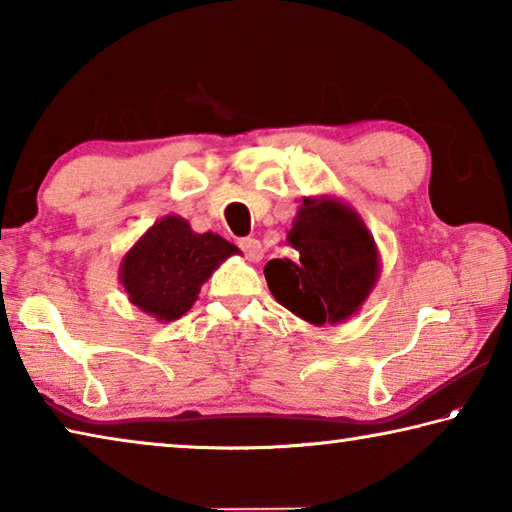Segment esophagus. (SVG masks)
<instances>
[{
    "label": "esophagus",
    "instance_id": "esophagus-1",
    "mask_svg": "<svg viewBox=\"0 0 512 512\" xmlns=\"http://www.w3.org/2000/svg\"><path fill=\"white\" fill-rule=\"evenodd\" d=\"M239 248L244 250V255L250 259V262H259L264 257V248L255 237H244L239 239Z\"/></svg>",
    "mask_w": 512,
    "mask_h": 512
}]
</instances>
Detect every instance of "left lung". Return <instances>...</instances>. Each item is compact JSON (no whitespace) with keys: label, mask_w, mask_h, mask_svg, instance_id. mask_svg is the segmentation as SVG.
<instances>
[{"label":"left lung","mask_w":512,"mask_h":512,"mask_svg":"<svg viewBox=\"0 0 512 512\" xmlns=\"http://www.w3.org/2000/svg\"><path fill=\"white\" fill-rule=\"evenodd\" d=\"M287 244L298 257L264 266L273 298L316 327L357 314L381 271L375 237L361 216L341 198L305 196Z\"/></svg>","instance_id":"obj_1"}]
</instances>
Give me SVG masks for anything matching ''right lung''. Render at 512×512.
<instances>
[{
	"label": "right lung",
	"mask_w": 512,
	"mask_h": 512,
	"mask_svg": "<svg viewBox=\"0 0 512 512\" xmlns=\"http://www.w3.org/2000/svg\"><path fill=\"white\" fill-rule=\"evenodd\" d=\"M239 248L214 232L192 230L176 214L162 216L128 248L119 264V282L128 300L160 323L185 316L203 282Z\"/></svg>",
	"instance_id": "obj_1"
}]
</instances>
